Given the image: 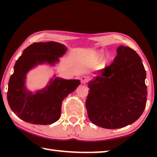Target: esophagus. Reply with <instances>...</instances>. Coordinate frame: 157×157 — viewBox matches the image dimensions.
<instances>
[{"label":"esophagus","instance_id":"34e87169","mask_svg":"<svg viewBox=\"0 0 157 157\" xmlns=\"http://www.w3.org/2000/svg\"><path fill=\"white\" fill-rule=\"evenodd\" d=\"M88 81H89V79L86 76H82L81 78V82L82 84H86L88 82Z\"/></svg>","mask_w":157,"mask_h":157}]
</instances>
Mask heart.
<instances>
[{
	"label": "heart",
	"mask_w": 157,
	"mask_h": 157,
	"mask_svg": "<svg viewBox=\"0 0 157 157\" xmlns=\"http://www.w3.org/2000/svg\"><path fill=\"white\" fill-rule=\"evenodd\" d=\"M103 55H104V52H103L102 50H99V51L95 52L94 53V60L95 62H99V61H100L102 59ZM109 59H110V56L109 55H107L104 59V61L105 62H107L109 60Z\"/></svg>",
	"instance_id": "1"
}]
</instances>
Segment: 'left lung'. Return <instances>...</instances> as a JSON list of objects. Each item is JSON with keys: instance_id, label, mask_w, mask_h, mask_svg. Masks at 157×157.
Listing matches in <instances>:
<instances>
[{"instance_id": "8db88e82", "label": "left lung", "mask_w": 157, "mask_h": 157, "mask_svg": "<svg viewBox=\"0 0 157 157\" xmlns=\"http://www.w3.org/2000/svg\"><path fill=\"white\" fill-rule=\"evenodd\" d=\"M99 73L88 84L85 105L89 120L106 129L134 123L143 113L147 95L139 55L129 47L119 46L113 62Z\"/></svg>"}]
</instances>
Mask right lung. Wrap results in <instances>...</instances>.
I'll return each instance as SVG.
<instances>
[{
    "label": "right lung",
    "mask_w": 157,
    "mask_h": 157,
    "mask_svg": "<svg viewBox=\"0 0 157 157\" xmlns=\"http://www.w3.org/2000/svg\"><path fill=\"white\" fill-rule=\"evenodd\" d=\"M64 45L55 41L34 43L23 50L10 78L7 101L11 109L21 120L34 124H50L59 120L63 99L80 84L78 79H51L46 88L33 93L25 83L26 74L36 65L54 66L66 51Z\"/></svg>",
    "instance_id": "add662e5"
}]
</instances>
